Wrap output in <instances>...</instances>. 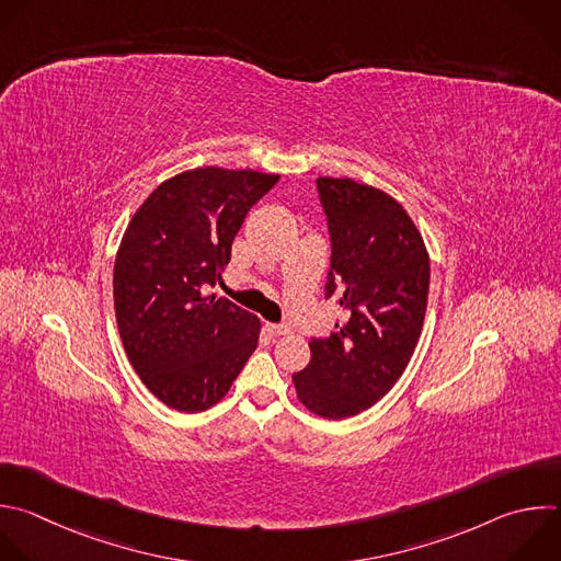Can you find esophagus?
I'll return each mask as SVG.
<instances>
[{"label":"esophagus","instance_id":"34e87169","mask_svg":"<svg viewBox=\"0 0 561 561\" xmlns=\"http://www.w3.org/2000/svg\"><path fill=\"white\" fill-rule=\"evenodd\" d=\"M266 330L273 334V336H284L290 332L288 325H277V323H266Z\"/></svg>","mask_w":561,"mask_h":561}]
</instances>
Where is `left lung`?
Instances as JSON below:
<instances>
[{
	"label": "left lung",
	"mask_w": 561,
	"mask_h": 561,
	"mask_svg": "<svg viewBox=\"0 0 561 561\" xmlns=\"http://www.w3.org/2000/svg\"><path fill=\"white\" fill-rule=\"evenodd\" d=\"M332 257L325 299L343 321L310 341L293 375L297 399L317 416L347 419L383 399L419 343L430 293V255L408 211L352 178H317Z\"/></svg>",
	"instance_id": "obj_1"
}]
</instances>
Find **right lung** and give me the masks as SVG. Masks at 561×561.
<instances>
[{
  "mask_svg": "<svg viewBox=\"0 0 561 561\" xmlns=\"http://www.w3.org/2000/svg\"><path fill=\"white\" fill-rule=\"evenodd\" d=\"M277 173L198 167L149 194L114 262V310L127 358L147 390L178 412L216 405L257 347L260 319L205 297L231 260L249 209Z\"/></svg>",
  "mask_w": 561,
  "mask_h": 561,
  "instance_id": "right-lung-1",
  "label": "right lung"
}]
</instances>
